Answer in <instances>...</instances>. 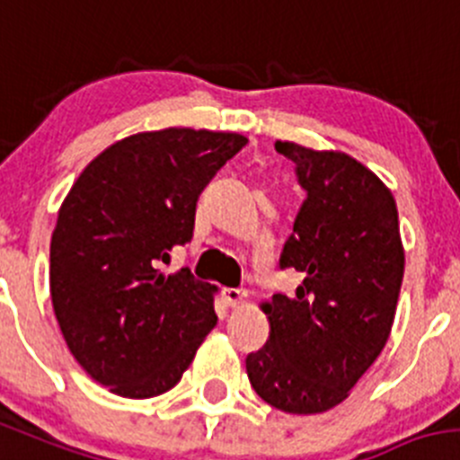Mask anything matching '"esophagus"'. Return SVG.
<instances>
[{
    "mask_svg": "<svg viewBox=\"0 0 460 460\" xmlns=\"http://www.w3.org/2000/svg\"><path fill=\"white\" fill-rule=\"evenodd\" d=\"M223 298L230 307H237L246 301V289H237V288H227L223 289Z\"/></svg>",
    "mask_w": 460,
    "mask_h": 460,
    "instance_id": "34e87169",
    "label": "esophagus"
}]
</instances>
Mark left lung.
I'll return each mask as SVG.
<instances>
[{
    "mask_svg": "<svg viewBox=\"0 0 460 460\" xmlns=\"http://www.w3.org/2000/svg\"><path fill=\"white\" fill-rule=\"evenodd\" d=\"M276 150L307 193L280 255L303 282L260 305L271 331L246 372L269 406L314 415L342 403L385 347L406 258L397 202L376 172L340 150Z\"/></svg>",
    "mask_w": 460,
    "mask_h": 460,
    "instance_id": "left-lung-1",
    "label": "left lung"
}]
</instances>
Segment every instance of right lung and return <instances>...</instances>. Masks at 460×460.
Wrapping results in <instances>:
<instances>
[{
    "label": "right lung",
    "instance_id": "right-lung-1",
    "mask_svg": "<svg viewBox=\"0 0 460 460\" xmlns=\"http://www.w3.org/2000/svg\"><path fill=\"white\" fill-rule=\"evenodd\" d=\"M246 143L191 128L132 134L93 159L61 202L49 243L54 314L75 360L109 393H168L217 326V288L159 264L191 242L198 196Z\"/></svg>",
    "mask_w": 460,
    "mask_h": 460
}]
</instances>
